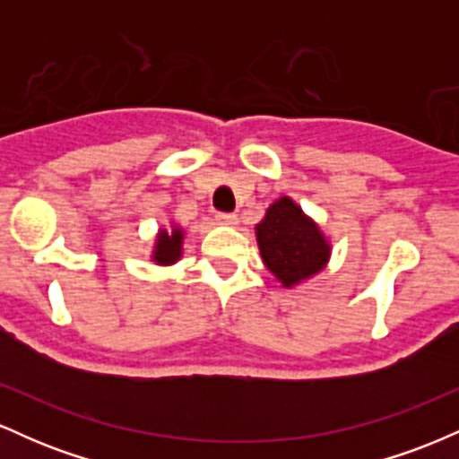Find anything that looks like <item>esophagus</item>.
<instances>
[{
	"label": "esophagus",
	"mask_w": 459,
	"mask_h": 459,
	"mask_svg": "<svg viewBox=\"0 0 459 459\" xmlns=\"http://www.w3.org/2000/svg\"><path fill=\"white\" fill-rule=\"evenodd\" d=\"M215 220H218V224H224V226H235L239 222V218H237L235 213H218L215 215Z\"/></svg>",
	"instance_id": "1"
}]
</instances>
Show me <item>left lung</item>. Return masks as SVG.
<instances>
[{
  "mask_svg": "<svg viewBox=\"0 0 459 459\" xmlns=\"http://www.w3.org/2000/svg\"><path fill=\"white\" fill-rule=\"evenodd\" d=\"M261 259L284 289H296L325 270L332 244L293 198L281 196L255 226Z\"/></svg>",
  "mask_w": 459,
  "mask_h": 459,
  "instance_id": "left-lung-1",
  "label": "left lung"
}]
</instances>
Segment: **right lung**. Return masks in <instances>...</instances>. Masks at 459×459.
Here are the masks:
<instances>
[{
    "label": "right lung",
    "mask_w": 459,
    "mask_h": 459,
    "mask_svg": "<svg viewBox=\"0 0 459 459\" xmlns=\"http://www.w3.org/2000/svg\"><path fill=\"white\" fill-rule=\"evenodd\" d=\"M183 241H186V230L177 222H170V226H161L155 235V244H152L151 261L155 265L170 267L181 261L183 256Z\"/></svg>",
    "instance_id": "1"
}]
</instances>
